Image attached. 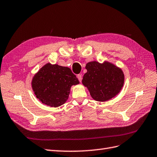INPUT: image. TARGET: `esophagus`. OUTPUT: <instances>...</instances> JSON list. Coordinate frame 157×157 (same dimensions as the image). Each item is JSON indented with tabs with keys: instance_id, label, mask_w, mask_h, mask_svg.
<instances>
[{
	"instance_id": "obj_1",
	"label": "esophagus",
	"mask_w": 157,
	"mask_h": 157,
	"mask_svg": "<svg viewBox=\"0 0 157 157\" xmlns=\"http://www.w3.org/2000/svg\"><path fill=\"white\" fill-rule=\"evenodd\" d=\"M78 79H79V82H82V75H81V74H78Z\"/></svg>"
}]
</instances>
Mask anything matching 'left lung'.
<instances>
[{"label": "left lung", "mask_w": 157, "mask_h": 157, "mask_svg": "<svg viewBox=\"0 0 157 157\" xmlns=\"http://www.w3.org/2000/svg\"><path fill=\"white\" fill-rule=\"evenodd\" d=\"M82 83L87 87L94 100L106 101L118 95L124 83L122 70L117 66L105 62L101 64L96 61L88 62Z\"/></svg>", "instance_id": "left-lung-1"}]
</instances>
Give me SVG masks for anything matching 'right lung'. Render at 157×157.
Wrapping results in <instances>:
<instances>
[{"instance_id": "1", "label": "right lung", "mask_w": 157, "mask_h": 157, "mask_svg": "<svg viewBox=\"0 0 157 157\" xmlns=\"http://www.w3.org/2000/svg\"><path fill=\"white\" fill-rule=\"evenodd\" d=\"M79 83L68 67L48 63L34 75L31 85L35 95L42 103L58 107L68 99L71 86Z\"/></svg>"}]
</instances>
